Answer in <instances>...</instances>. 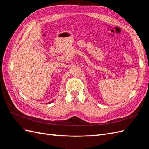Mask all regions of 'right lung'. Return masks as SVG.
Segmentation results:
<instances>
[{
	"label": "right lung",
	"mask_w": 149,
	"mask_h": 149,
	"mask_svg": "<svg viewBox=\"0 0 149 149\" xmlns=\"http://www.w3.org/2000/svg\"><path fill=\"white\" fill-rule=\"evenodd\" d=\"M53 101H54V100H53V101H52V102H48V104H50V103H52V102H53ZM47 104H48V103H47Z\"/></svg>",
	"instance_id": "obj_1"
}]
</instances>
